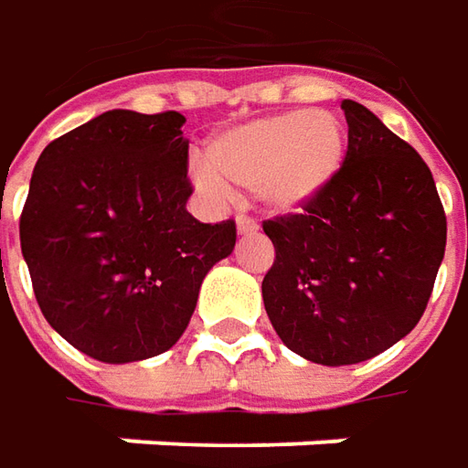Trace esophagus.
I'll return each instance as SVG.
<instances>
[{
    "label": "esophagus",
    "mask_w": 468,
    "mask_h": 468,
    "mask_svg": "<svg viewBox=\"0 0 468 468\" xmlns=\"http://www.w3.org/2000/svg\"><path fill=\"white\" fill-rule=\"evenodd\" d=\"M259 230V222L249 215H238V233L240 235H253Z\"/></svg>",
    "instance_id": "obj_1"
}]
</instances>
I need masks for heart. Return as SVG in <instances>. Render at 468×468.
<instances>
[{"instance_id":"obj_1","label":"heart","mask_w":468,"mask_h":468,"mask_svg":"<svg viewBox=\"0 0 468 468\" xmlns=\"http://www.w3.org/2000/svg\"><path fill=\"white\" fill-rule=\"evenodd\" d=\"M345 126L326 111H284L219 134L197 176L207 186L256 188L274 209L311 202L342 168Z\"/></svg>"}]
</instances>
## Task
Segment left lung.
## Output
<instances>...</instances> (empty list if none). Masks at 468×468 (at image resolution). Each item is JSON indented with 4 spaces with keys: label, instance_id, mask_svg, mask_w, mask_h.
<instances>
[{
    "label": "left lung",
    "instance_id": "1",
    "mask_svg": "<svg viewBox=\"0 0 468 468\" xmlns=\"http://www.w3.org/2000/svg\"><path fill=\"white\" fill-rule=\"evenodd\" d=\"M342 168L298 212L264 219L274 264L261 295L274 331L318 365L380 355L422 318L445 253V212L410 142L345 101Z\"/></svg>",
    "mask_w": 468,
    "mask_h": 468
}]
</instances>
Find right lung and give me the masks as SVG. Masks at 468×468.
<instances>
[{
	"mask_svg": "<svg viewBox=\"0 0 468 468\" xmlns=\"http://www.w3.org/2000/svg\"><path fill=\"white\" fill-rule=\"evenodd\" d=\"M178 111H105L38 157L20 246L46 321L101 363H137L181 339L235 219L186 212L188 142Z\"/></svg>",
	"mask_w": 468,
	"mask_h": 468,
	"instance_id": "right-lung-1",
	"label": "right lung"
}]
</instances>
